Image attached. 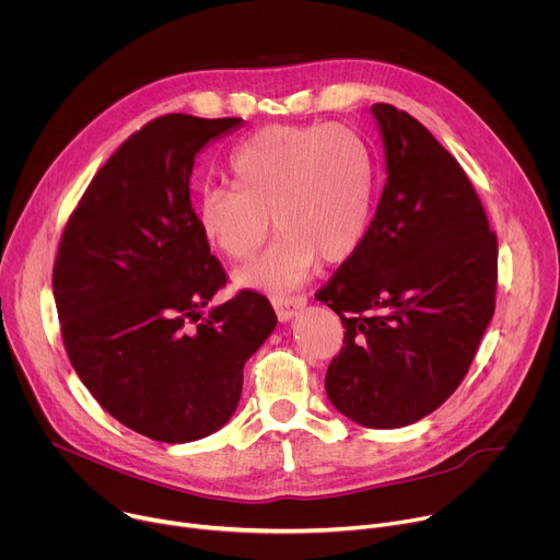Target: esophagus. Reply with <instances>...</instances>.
<instances>
[{
  "label": "esophagus",
  "instance_id": "1",
  "mask_svg": "<svg viewBox=\"0 0 560 560\" xmlns=\"http://www.w3.org/2000/svg\"><path fill=\"white\" fill-rule=\"evenodd\" d=\"M273 303V310H276V316L284 323V320H289L300 307H305V303L307 300L303 298V295H287V298H273L271 300Z\"/></svg>",
  "mask_w": 560,
  "mask_h": 560
}]
</instances>
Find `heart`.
I'll list each match as a JSON object with an SVG mask.
<instances>
[{"instance_id": "heart-1", "label": "heart", "mask_w": 560, "mask_h": 560, "mask_svg": "<svg viewBox=\"0 0 560 560\" xmlns=\"http://www.w3.org/2000/svg\"><path fill=\"white\" fill-rule=\"evenodd\" d=\"M233 188H206L195 220L206 244L246 262L273 229V246L235 273V284L287 293L318 257L346 262L361 246L374 201V159L346 125H269L240 143L229 161Z\"/></svg>"}]
</instances>
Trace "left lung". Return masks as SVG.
<instances>
[{
  "instance_id": "obj_1",
  "label": "left lung",
  "mask_w": 560,
  "mask_h": 560,
  "mask_svg": "<svg viewBox=\"0 0 560 560\" xmlns=\"http://www.w3.org/2000/svg\"><path fill=\"white\" fill-rule=\"evenodd\" d=\"M388 182L361 246L316 298L346 327L325 390L365 428H401L464 381L495 312L498 240L457 159L388 103Z\"/></svg>"
}]
</instances>
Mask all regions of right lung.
Segmentation results:
<instances>
[{
	"label": "right lung",
	"mask_w": 560,
	"mask_h": 560,
	"mask_svg": "<svg viewBox=\"0 0 560 560\" xmlns=\"http://www.w3.org/2000/svg\"><path fill=\"white\" fill-rule=\"evenodd\" d=\"M240 122L188 114L145 122L96 172L56 255L73 370L114 419L165 444L208 438L231 419L244 363L278 323L250 289L203 312L229 276L195 220L192 163Z\"/></svg>",
	"instance_id": "right-lung-1"
}]
</instances>
